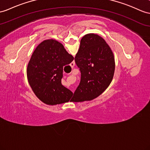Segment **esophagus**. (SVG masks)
<instances>
[{
	"mask_svg": "<svg viewBox=\"0 0 150 150\" xmlns=\"http://www.w3.org/2000/svg\"><path fill=\"white\" fill-rule=\"evenodd\" d=\"M74 64H74V62H72V63L71 64V65H71V67L72 68H73V67L74 66Z\"/></svg>",
	"mask_w": 150,
	"mask_h": 150,
	"instance_id": "esophagus-1",
	"label": "esophagus"
}]
</instances>
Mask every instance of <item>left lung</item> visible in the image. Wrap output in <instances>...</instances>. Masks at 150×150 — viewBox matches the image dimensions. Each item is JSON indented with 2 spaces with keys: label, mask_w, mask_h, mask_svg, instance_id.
<instances>
[{
  "label": "left lung",
  "mask_w": 150,
  "mask_h": 150,
  "mask_svg": "<svg viewBox=\"0 0 150 150\" xmlns=\"http://www.w3.org/2000/svg\"><path fill=\"white\" fill-rule=\"evenodd\" d=\"M74 60L81 71V81L72 100L75 103L92 100L103 93L112 81L114 54L103 38L88 34L81 39Z\"/></svg>",
  "instance_id": "obj_1"
}]
</instances>
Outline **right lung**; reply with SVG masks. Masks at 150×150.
<instances>
[{
  "instance_id": "right-lung-1",
  "label": "right lung",
  "mask_w": 150,
  "mask_h": 150,
  "mask_svg": "<svg viewBox=\"0 0 150 150\" xmlns=\"http://www.w3.org/2000/svg\"><path fill=\"white\" fill-rule=\"evenodd\" d=\"M74 60L62 44L47 39L37 46L29 61L27 75L29 85L39 99L47 105L70 100L72 92L62 85L64 66Z\"/></svg>"
}]
</instances>
